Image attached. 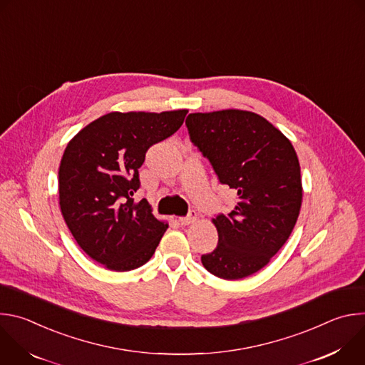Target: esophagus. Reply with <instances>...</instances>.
<instances>
[{
	"label": "esophagus",
	"mask_w": 365,
	"mask_h": 365,
	"mask_svg": "<svg viewBox=\"0 0 365 365\" xmlns=\"http://www.w3.org/2000/svg\"><path fill=\"white\" fill-rule=\"evenodd\" d=\"M196 217H197V214H196V211H190L189 214H187V217H183V218H179V224L180 225H189V224H192V222H195V220H196Z\"/></svg>",
	"instance_id": "esophagus-1"
}]
</instances>
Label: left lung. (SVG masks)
<instances>
[{"mask_svg": "<svg viewBox=\"0 0 365 365\" xmlns=\"http://www.w3.org/2000/svg\"><path fill=\"white\" fill-rule=\"evenodd\" d=\"M190 141L211 162L237 203L212 222L218 245L200 257L217 277L238 280L262 270L284 245L302 205L297 154L290 140L262 115L222 110L186 118Z\"/></svg>", "mask_w": 365, "mask_h": 365, "instance_id": "left-lung-1", "label": "left lung"}]
</instances>
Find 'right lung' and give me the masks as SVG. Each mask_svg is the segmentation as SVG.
<instances>
[{"instance_id":"right-lung-1","label":"right lung","mask_w":365,"mask_h":365,"mask_svg":"<svg viewBox=\"0 0 365 365\" xmlns=\"http://www.w3.org/2000/svg\"><path fill=\"white\" fill-rule=\"evenodd\" d=\"M187 110L110 113L82 128L68 144L59 168V205L78 245L114 272L145 264L168 222L134 202L147 150L175 134Z\"/></svg>"}]
</instances>
